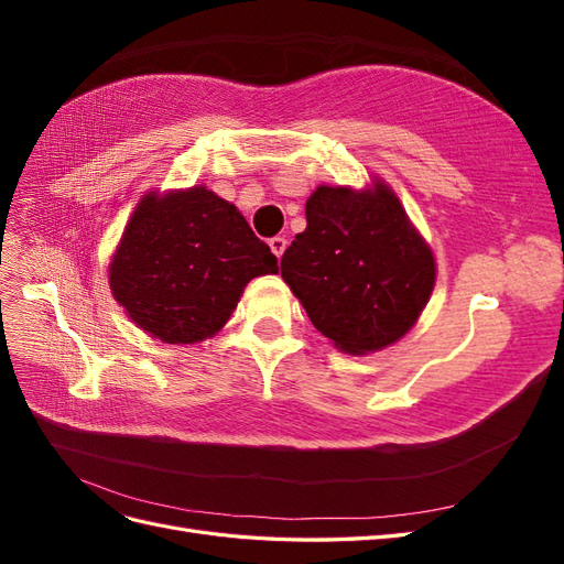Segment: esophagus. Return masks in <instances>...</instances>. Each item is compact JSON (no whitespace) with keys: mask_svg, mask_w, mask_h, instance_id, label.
Returning a JSON list of instances; mask_svg holds the SVG:
<instances>
[{"mask_svg":"<svg viewBox=\"0 0 564 564\" xmlns=\"http://www.w3.org/2000/svg\"><path fill=\"white\" fill-rule=\"evenodd\" d=\"M270 249H272V253H275L278 256V259H282V253H284V249H286V240H284V237H272V240H270Z\"/></svg>","mask_w":564,"mask_h":564,"instance_id":"34e87169","label":"esophagus"}]
</instances>
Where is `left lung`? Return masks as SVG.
<instances>
[{
  "label": "left lung",
  "instance_id": "left-lung-1",
  "mask_svg": "<svg viewBox=\"0 0 564 564\" xmlns=\"http://www.w3.org/2000/svg\"><path fill=\"white\" fill-rule=\"evenodd\" d=\"M282 256V280L315 329L348 355L377 352L414 327L435 286V259L383 181L319 185Z\"/></svg>",
  "mask_w": 564,
  "mask_h": 564
}]
</instances>
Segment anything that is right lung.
<instances>
[{"label": "right lung", "mask_w": 564, "mask_h": 564, "mask_svg": "<svg viewBox=\"0 0 564 564\" xmlns=\"http://www.w3.org/2000/svg\"><path fill=\"white\" fill-rule=\"evenodd\" d=\"M272 272L275 253L235 204L195 185L143 195L110 261V289L150 336L197 344L220 332L253 278Z\"/></svg>", "instance_id": "right-lung-1"}]
</instances>
